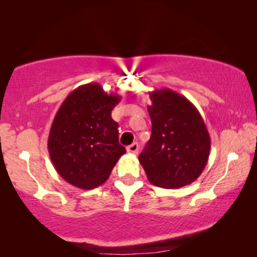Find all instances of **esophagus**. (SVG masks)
Segmentation results:
<instances>
[{
    "label": "esophagus",
    "mask_w": 257,
    "mask_h": 257,
    "mask_svg": "<svg viewBox=\"0 0 257 257\" xmlns=\"http://www.w3.org/2000/svg\"><path fill=\"white\" fill-rule=\"evenodd\" d=\"M138 150H139V145L137 143H133L132 145L127 146V152L131 154H137L138 153Z\"/></svg>",
    "instance_id": "34e87169"
}]
</instances>
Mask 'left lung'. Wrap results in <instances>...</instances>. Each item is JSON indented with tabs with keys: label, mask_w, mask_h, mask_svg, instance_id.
<instances>
[{
	"label": "left lung",
	"mask_w": 257,
	"mask_h": 257,
	"mask_svg": "<svg viewBox=\"0 0 257 257\" xmlns=\"http://www.w3.org/2000/svg\"><path fill=\"white\" fill-rule=\"evenodd\" d=\"M150 97L152 136L139 163L152 185L184 187L205 170L210 151L208 130L198 108L180 93L165 87Z\"/></svg>",
	"instance_id": "1"
}]
</instances>
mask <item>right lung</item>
<instances>
[{
  "label": "right lung",
  "mask_w": 257,
  "mask_h": 257,
  "mask_svg": "<svg viewBox=\"0 0 257 257\" xmlns=\"http://www.w3.org/2000/svg\"><path fill=\"white\" fill-rule=\"evenodd\" d=\"M121 97L105 92L98 83L70 92L52 121L48 138L50 159L70 185L92 189L104 184L122 154L118 124L111 112Z\"/></svg>",
  "instance_id": "right-lung-1"
}]
</instances>
